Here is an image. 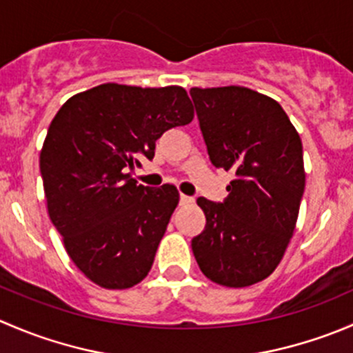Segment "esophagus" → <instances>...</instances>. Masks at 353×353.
I'll use <instances>...</instances> for the list:
<instances>
[{
    "label": "esophagus",
    "mask_w": 353,
    "mask_h": 353,
    "mask_svg": "<svg viewBox=\"0 0 353 353\" xmlns=\"http://www.w3.org/2000/svg\"><path fill=\"white\" fill-rule=\"evenodd\" d=\"M179 201H181V205H190V203H194V198L186 196V194H181Z\"/></svg>",
    "instance_id": "1"
}]
</instances>
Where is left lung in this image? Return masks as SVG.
<instances>
[{
  "label": "left lung",
  "mask_w": 353,
  "mask_h": 353,
  "mask_svg": "<svg viewBox=\"0 0 353 353\" xmlns=\"http://www.w3.org/2000/svg\"><path fill=\"white\" fill-rule=\"evenodd\" d=\"M190 94L210 160L236 174L222 203L198 198L206 225L193 254L212 282L249 287L272 275L294 234L305 186L301 137L279 102L251 88Z\"/></svg>",
  "instance_id": "8db88e82"
}]
</instances>
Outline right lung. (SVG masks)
Returning <instances> with one entry per match:
<instances>
[{
    "instance_id": "right-lung-1",
    "label": "right lung",
    "mask_w": 353,
    "mask_h": 353,
    "mask_svg": "<svg viewBox=\"0 0 353 353\" xmlns=\"http://www.w3.org/2000/svg\"><path fill=\"white\" fill-rule=\"evenodd\" d=\"M193 117L183 87L104 83L68 99L52 119L41 152L49 219L97 285L130 288L150 272L179 193L141 186L130 172L141 157L154 159L167 130Z\"/></svg>"
}]
</instances>
